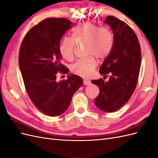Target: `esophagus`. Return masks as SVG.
<instances>
[{"label": "esophagus", "instance_id": "1", "mask_svg": "<svg viewBox=\"0 0 158 158\" xmlns=\"http://www.w3.org/2000/svg\"><path fill=\"white\" fill-rule=\"evenodd\" d=\"M91 84L90 81L88 80H84V84L85 85H89Z\"/></svg>", "mask_w": 158, "mask_h": 158}]
</instances>
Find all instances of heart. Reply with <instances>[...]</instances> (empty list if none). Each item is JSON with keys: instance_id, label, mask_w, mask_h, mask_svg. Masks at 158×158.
Listing matches in <instances>:
<instances>
[{"instance_id": "b5f03b06", "label": "heart", "mask_w": 158, "mask_h": 158, "mask_svg": "<svg viewBox=\"0 0 158 158\" xmlns=\"http://www.w3.org/2000/svg\"><path fill=\"white\" fill-rule=\"evenodd\" d=\"M76 45H86L85 59H81L72 66V72L76 75L88 78L97 66L94 56L99 60L106 59L113 45V35L107 27H100L92 22H83L74 27L72 38L64 37L59 45V52L66 60H73Z\"/></svg>"}]
</instances>
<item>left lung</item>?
<instances>
[{
  "mask_svg": "<svg viewBox=\"0 0 158 158\" xmlns=\"http://www.w3.org/2000/svg\"><path fill=\"white\" fill-rule=\"evenodd\" d=\"M104 23L113 32V45L110 54L104 60L99 73L107 76L108 82L103 78L94 80L99 94L94 103L100 110L111 113L122 107L129 100L136 86L141 65V50L135 31L125 22L109 16Z\"/></svg>",
  "mask_w": 158,
  "mask_h": 158,
  "instance_id": "1",
  "label": "left lung"
}]
</instances>
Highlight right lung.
<instances>
[{
  "label": "right lung",
  "mask_w": 158,
  "mask_h": 158,
  "mask_svg": "<svg viewBox=\"0 0 158 158\" xmlns=\"http://www.w3.org/2000/svg\"><path fill=\"white\" fill-rule=\"evenodd\" d=\"M72 24L63 18L45 19L28 31L19 52V66L27 93L35 107L51 117L63 113L83 84L82 78L73 74L66 80H56L58 72H69L60 63L59 45Z\"/></svg>",
  "instance_id": "add662e5"
}]
</instances>
